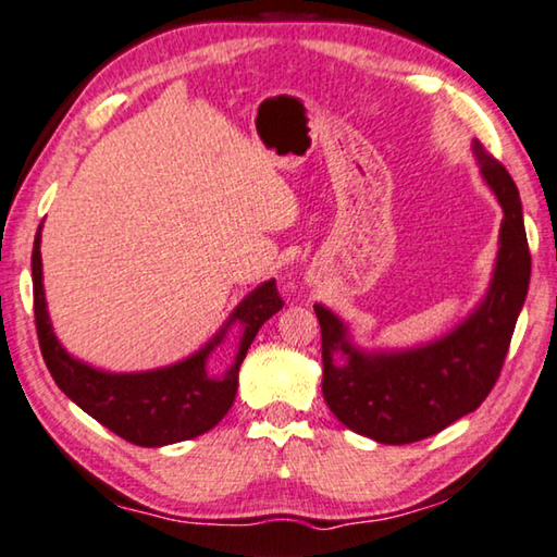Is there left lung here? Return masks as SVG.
Segmentation results:
<instances>
[{
  "label": "left lung",
  "mask_w": 557,
  "mask_h": 557,
  "mask_svg": "<svg viewBox=\"0 0 557 557\" xmlns=\"http://www.w3.org/2000/svg\"><path fill=\"white\" fill-rule=\"evenodd\" d=\"M475 161L503 208L491 287L466 320L431 344L401 351H361L347 326L314 305L322 326V394L344 426L379 444H413L479 409L506 361L531 282V250L513 178L473 140ZM334 354L345 361L337 366Z\"/></svg>",
  "instance_id": "8db88e82"
}]
</instances>
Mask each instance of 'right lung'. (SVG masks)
I'll list each match as a JSON object with an SVG mask.
<instances>
[{"instance_id":"1","label":"right lung","mask_w":557,"mask_h":557,"mask_svg":"<svg viewBox=\"0 0 557 557\" xmlns=\"http://www.w3.org/2000/svg\"><path fill=\"white\" fill-rule=\"evenodd\" d=\"M41 225L34 237L32 280H34V322H37L41 357L61 392L113 434L136 446H168L196 438L215 426L231 409L237 394V372L260 326L282 310L275 280L262 282L235 307L213 339L196 355L178 364L153 372L111 374L74 359L61 347L51 330L47 299L41 285ZM244 326L242 349L234 367L223 377H210L205 361L224 332L235 322Z\"/></svg>"}]
</instances>
